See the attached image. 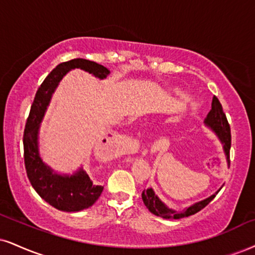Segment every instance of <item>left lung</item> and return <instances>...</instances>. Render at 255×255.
<instances>
[{
    "instance_id": "1",
    "label": "left lung",
    "mask_w": 255,
    "mask_h": 255,
    "mask_svg": "<svg viewBox=\"0 0 255 255\" xmlns=\"http://www.w3.org/2000/svg\"><path fill=\"white\" fill-rule=\"evenodd\" d=\"M204 123H206L207 127H209L219 136L220 140H221L222 144H224L226 156H227V159L229 162V150H231V144H232L231 127H229L227 117H226L224 109H222V105L221 103H220V100L218 99V97L214 96V98H213L212 110L209 111ZM218 193L212 195V196L208 197V199L188 207V208H185L183 212H175V210L168 208V207H166L165 204L156 196L151 188H150V189L143 190L142 199H143L144 204L146 206V208L149 209L152 214L161 216V218H164V219L177 220V219L188 218V216L196 214L197 212H200L201 209H203L204 207L210 202V201L214 199Z\"/></svg>"
}]
</instances>
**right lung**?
<instances>
[{
  "label": "right lung",
  "mask_w": 255,
  "mask_h": 255,
  "mask_svg": "<svg viewBox=\"0 0 255 255\" xmlns=\"http://www.w3.org/2000/svg\"><path fill=\"white\" fill-rule=\"evenodd\" d=\"M73 68H81L99 79H104L110 73L103 65L86 59H73L59 64L37 89L23 132V158L28 180L46 202L64 212H80L93 206L104 189L103 185L94 184L83 169L72 176L54 174L39 155V125L59 81Z\"/></svg>",
  "instance_id": "add662e5"
}]
</instances>
